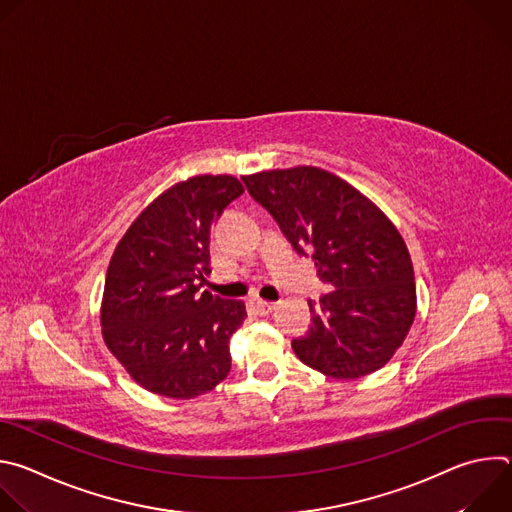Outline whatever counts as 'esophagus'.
I'll list each match as a JSON object with an SVG mask.
<instances>
[{
  "instance_id": "obj_1",
  "label": "esophagus",
  "mask_w": 512,
  "mask_h": 512,
  "mask_svg": "<svg viewBox=\"0 0 512 512\" xmlns=\"http://www.w3.org/2000/svg\"><path fill=\"white\" fill-rule=\"evenodd\" d=\"M255 308H257V312L261 314V316H269L275 308H277V304L275 302H265V300H259L257 304H255Z\"/></svg>"
}]
</instances>
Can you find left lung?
I'll list each match as a JSON object with an SVG mask.
<instances>
[{"label":"left lung","mask_w":512,"mask_h":512,"mask_svg":"<svg viewBox=\"0 0 512 512\" xmlns=\"http://www.w3.org/2000/svg\"><path fill=\"white\" fill-rule=\"evenodd\" d=\"M243 182L334 287L318 304L308 302L310 330L291 342L298 358L346 381L385 367L417 310L413 265L397 227L354 186L314 166L257 172Z\"/></svg>","instance_id":"left-lung-1"}]
</instances>
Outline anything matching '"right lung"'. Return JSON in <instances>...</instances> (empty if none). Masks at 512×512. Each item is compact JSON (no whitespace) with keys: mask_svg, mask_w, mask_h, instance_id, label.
I'll return each instance as SVG.
<instances>
[{"mask_svg":"<svg viewBox=\"0 0 512 512\" xmlns=\"http://www.w3.org/2000/svg\"><path fill=\"white\" fill-rule=\"evenodd\" d=\"M235 176L202 174L145 208L109 261L101 326L107 348L150 393L192 399L231 371L241 300L200 291L210 273V227L243 194Z\"/></svg>","mask_w":512,"mask_h":512,"instance_id":"right-lung-1","label":"right lung"}]
</instances>
